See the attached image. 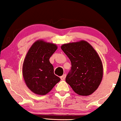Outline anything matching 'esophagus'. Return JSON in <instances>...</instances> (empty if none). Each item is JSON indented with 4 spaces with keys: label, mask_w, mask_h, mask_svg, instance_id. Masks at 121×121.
I'll use <instances>...</instances> for the list:
<instances>
[{
    "label": "esophagus",
    "mask_w": 121,
    "mask_h": 121,
    "mask_svg": "<svg viewBox=\"0 0 121 121\" xmlns=\"http://www.w3.org/2000/svg\"><path fill=\"white\" fill-rule=\"evenodd\" d=\"M65 77H66V74H65L62 75V76H61L60 78H61V80H64L65 79Z\"/></svg>",
    "instance_id": "esophagus-1"
}]
</instances>
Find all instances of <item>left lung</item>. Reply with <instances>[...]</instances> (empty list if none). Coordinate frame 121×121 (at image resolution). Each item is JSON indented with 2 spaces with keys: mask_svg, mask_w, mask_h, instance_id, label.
Segmentation results:
<instances>
[{
  "mask_svg": "<svg viewBox=\"0 0 121 121\" xmlns=\"http://www.w3.org/2000/svg\"><path fill=\"white\" fill-rule=\"evenodd\" d=\"M61 48L72 64L65 81L77 94L91 95L99 86L103 76L102 63L98 53L84 40L63 44Z\"/></svg>",
  "mask_w": 121,
  "mask_h": 121,
  "instance_id": "left-lung-1",
  "label": "left lung"
}]
</instances>
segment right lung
I'll return each mask as SVG.
<instances>
[{
    "label": "right lung",
    "mask_w": 121,
    "mask_h": 121,
    "mask_svg": "<svg viewBox=\"0 0 121 121\" xmlns=\"http://www.w3.org/2000/svg\"><path fill=\"white\" fill-rule=\"evenodd\" d=\"M57 49L56 44L37 40L29 49L23 65V78L27 87L34 93L45 95L60 78L54 74L49 59Z\"/></svg>",
    "instance_id": "right-lung-1"
}]
</instances>
